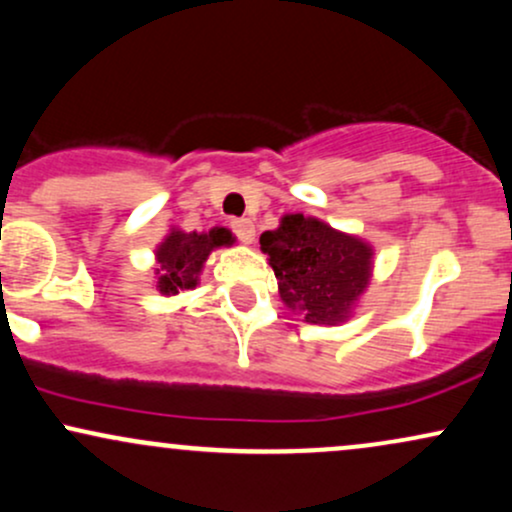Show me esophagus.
Listing matches in <instances>:
<instances>
[{
  "label": "esophagus",
  "mask_w": 512,
  "mask_h": 512,
  "mask_svg": "<svg viewBox=\"0 0 512 512\" xmlns=\"http://www.w3.org/2000/svg\"><path fill=\"white\" fill-rule=\"evenodd\" d=\"M231 228L233 233H236V238L240 240V243H252L255 240V223H252L250 219H233L231 221Z\"/></svg>",
  "instance_id": "esophagus-1"
}]
</instances>
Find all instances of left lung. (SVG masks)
Listing matches in <instances>:
<instances>
[{
	"label": "left lung",
	"mask_w": 512,
	"mask_h": 512,
	"mask_svg": "<svg viewBox=\"0 0 512 512\" xmlns=\"http://www.w3.org/2000/svg\"><path fill=\"white\" fill-rule=\"evenodd\" d=\"M260 245L279 281L281 301L303 310L305 322L337 325L366 291L373 250L327 223L289 214L276 231L262 233Z\"/></svg>",
	"instance_id": "obj_1"
}]
</instances>
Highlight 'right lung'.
<instances>
[{
    "mask_svg": "<svg viewBox=\"0 0 512 512\" xmlns=\"http://www.w3.org/2000/svg\"><path fill=\"white\" fill-rule=\"evenodd\" d=\"M231 243L233 236L226 228H211L209 233L173 231L156 250L158 291L170 296V293L195 289L209 252Z\"/></svg>",
    "mask_w": 512,
    "mask_h": 512,
    "instance_id": "obj_1",
    "label": "right lung"
}]
</instances>
